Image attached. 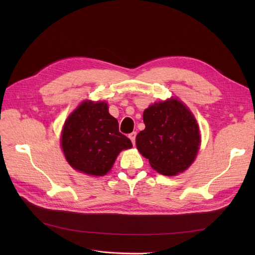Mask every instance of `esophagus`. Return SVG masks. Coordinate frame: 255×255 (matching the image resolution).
<instances>
[{"instance_id":"34e87169","label":"esophagus","mask_w":255,"mask_h":255,"mask_svg":"<svg viewBox=\"0 0 255 255\" xmlns=\"http://www.w3.org/2000/svg\"><path fill=\"white\" fill-rule=\"evenodd\" d=\"M128 137H129V139H130V141H132V143L135 145V139H136V132H133V133H130L129 135H128Z\"/></svg>"}]
</instances>
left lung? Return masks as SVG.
I'll return each mask as SVG.
<instances>
[{
	"label": "left lung",
	"mask_w": 255,
	"mask_h": 255,
	"mask_svg": "<svg viewBox=\"0 0 255 255\" xmlns=\"http://www.w3.org/2000/svg\"><path fill=\"white\" fill-rule=\"evenodd\" d=\"M143 122L136 145L154 170L164 175L186 170L200 144L197 121L187 107L176 99L154 103L143 112Z\"/></svg>",
	"instance_id": "left-lung-1"
}]
</instances>
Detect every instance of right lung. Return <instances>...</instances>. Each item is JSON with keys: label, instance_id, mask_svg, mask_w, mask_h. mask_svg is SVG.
I'll return each mask as SVG.
<instances>
[{"label": "right lung", "instance_id": "obj_1", "mask_svg": "<svg viewBox=\"0 0 255 255\" xmlns=\"http://www.w3.org/2000/svg\"><path fill=\"white\" fill-rule=\"evenodd\" d=\"M104 102L84 101L65 122L61 146L68 163L84 173L101 176L123 149L132 148Z\"/></svg>", "mask_w": 255, "mask_h": 255}]
</instances>
